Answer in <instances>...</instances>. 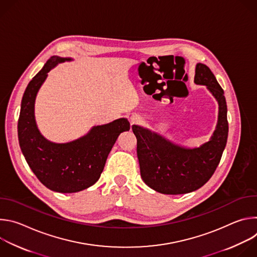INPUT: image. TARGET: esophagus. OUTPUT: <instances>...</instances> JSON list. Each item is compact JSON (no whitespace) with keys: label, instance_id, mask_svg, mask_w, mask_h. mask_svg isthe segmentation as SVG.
Masks as SVG:
<instances>
[{"label":"esophagus","instance_id":"34e87169","mask_svg":"<svg viewBox=\"0 0 257 257\" xmlns=\"http://www.w3.org/2000/svg\"><path fill=\"white\" fill-rule=\"evenodd\" d=\"M139 123H140V119H139V118H137V117L131 118V125H133V124H139Z\"/></svg>","mask_w":257,"mask_h":257}]
</instances>
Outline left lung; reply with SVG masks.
<instances>
[{
  "label": "left lung",
  "mask_w": 257,
  "mask_h": 257,
  "mask_svg": "<svg viewBox=\"0 0 257 257\" xmlns=\"http://www.w3.org/2000/svg\"><path fill=\"white\" fill-rule=\"evenodd\" d=\"M195 84L205 85L218 103V118L209 141L187 149L138 125L132 126L137 139V157L144 183L163 194H185L202 187L213 175L226 148L229 124L224 90L210 69L195 68Z\"/></svg>",
  "instance_id": "left-lung-1"
}]
</instances>
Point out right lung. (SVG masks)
I'll use <instances>...</instances> for the list:
<instances>
[{
	"label": "right lung",
	"mask_w": 257,
	"mask_h": 257,
	"mask_svg": "<svg viewBox=\"0 0 257 257\" xmlns=\"http://www.w3.org/2000/svg\"><path fill=\"white\" fill-rule=\"evenodd\" d=\"M71 58L53 56L28 83L21 101L18 120V139L22 154L38 179L56 192L74 193L84 190L99 179L106 158L118 136L129 131L127 119L94 126L71 142L55 143L46 139L34 118V102L48 73L59 63Z\"/></svg>",
	"instance_id": "add662e5"
}]
</instances>
